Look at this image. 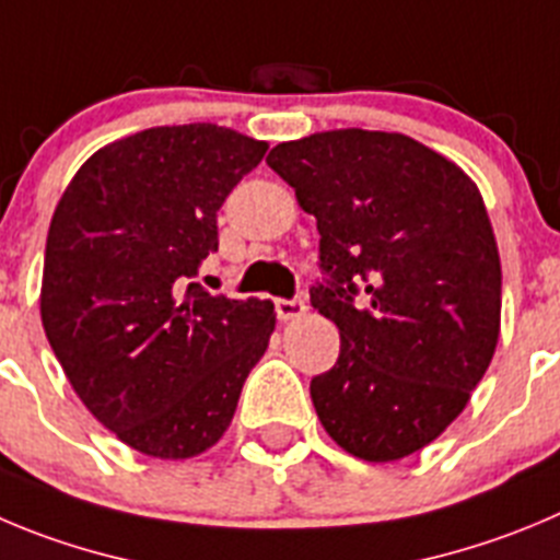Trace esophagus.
I'll return each instance as SVG.
<instances>
[{"instance_id": "obj_1", "label": "esophagus", "mask_w": 560, "mask_h": 560, "mask_svg": "<svg viewBox=\"0 0 560 560\" xmlns=\"http://www.w3.org/2000/svg\"><path fill=\"white\" fill-rule=\"evenodd\" d=\"M306 310H310V306H306L301 298H292V301H287V298H279V301H276V312H279V320H284V323L304 317Z\"/></svg>"}]
</instances>
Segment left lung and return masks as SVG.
Wrapping results in <instances>:
<instances>
[{
	"mask_svg": "<svg viewBox=\"0 0 560 560\" xmlns=\"http://www.w3.org/2000/svg\"><path fill=\"white\" fill-rule=\"evenodd\" d=\"M268 165L320 232L328 284L312 306L337 323L339 359L312 378L317 417L345 453L400 462L462 415L498 348L503 273L483 196L400 132H315Z\"/></svg>",
	"mask_w": 560,
	"mask_h": 560,
	"instance_id": "1",
	"label": "left lung"
}]
</instances>
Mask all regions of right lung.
Masks as SVG:
<instances>
[{"mask_svg": "<svg viewBox=\"0 0 560 560\" xmlns=\"http://www.w3.org/2000/svg\"><path fill=\"white\" fill-rule=\"evenodd\" d=\"M265 151L218 124L143 129L88 156L51 215L46 339L88 411L151 458L215 445L268 351L270 301L185 290L218 250V209Z\"/></svg>", "mask_w": 560, "mask_h": 560, "instance_id": "obj_1", "label": "right lung"}]
</instances>
